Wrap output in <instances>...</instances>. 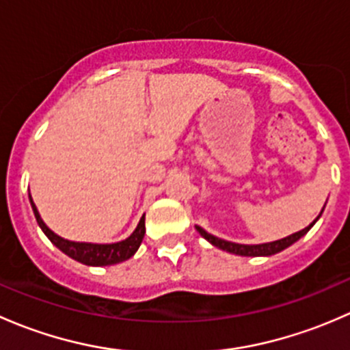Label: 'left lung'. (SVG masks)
<instances>
[{
  "mask_svg": "<svg viewBox=\"0 0 350 350\" xmlns=\"http://www.w3.org/2000/svg\"><path fill=\"white\" fill-rule=\"evenodd\" d=\"M323 208H325V206H323ZM320 215H322V213H320ZM320 215L317 217V220L320 218ZM315 221H313V224H310L306 228H303V230H299V232H296V234H291V235H288V237L281 239V241L259 243V245H243V243H235V242L224 241V239H218V237H215V235L208 234V232L203 230L201 227H196V230L200 232L201 237L206 239L208 242H211L215 247H218V249L227 250V252L239 254V256H273V254L281 252V250H284L286 247H289L291 243H295L296 241H298V239H301L303 235H305L306 232H308L310 228L315 225Z\"/></svg>",
  "mask_w": 350,
  "mask_h": 350,
  "instance_id": "left-lung-1",
  "label": "left lung"
}]
</instances>
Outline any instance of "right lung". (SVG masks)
I'll return each mask as SVG.
<instances>
[{"mask_svg":"<svg viewBox=\"0 0 350 350\" xmlns=\"http://www.w3.org/2000/svg\"><path fill=\"white\" fill-rule=\"evenodd\" d=\"M31 210H33L35 218H37V224L40 225V228L44 230V234L47 235L49 241L54 243L57 249H61L62 252L67 254L69 257H72L77 262H83L86 266H111V264L123 262V260L130 259L133 254L137 252V249L142 243L144 235H146V217L140 218L139 225L133 230V234L129 239L116 243H86V242H70L66 239L55 235L47 225L42 221L40 215H38L37 206L33 204L30 196Z\"/></svg>","mask_w":350,"mask_h":350,"instance_id":"add662e5","label":"right lung"}]
</instances>
